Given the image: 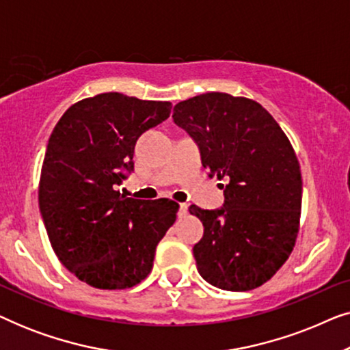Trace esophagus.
<instances>
[{
    "mask_svg": "<svg viewBox=\"0 0 350 350\" xmlns=\"http://www.w3.org/2000/svg\"><path fill=\"white\" fill-rule=\"evenodd\" d=\"M180 218H183L188 215V204H180Z\"/></svg>",
    "mask_w": 350,
    "mask_h": 350,
    "instance_id": "esophagus-1",
    "label": "esophagus"
}]
</instances>
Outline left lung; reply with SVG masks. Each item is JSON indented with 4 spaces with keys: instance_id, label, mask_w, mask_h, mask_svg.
<instances>
[{
    "instance_id": "1",
    "label": "left lung",
    "mask_w": 350,
    "mask_h": 350,
    "mask_svg": "<svg viewBox=\"0 0 350 350\" xmlns=\"http://www.w3.org/2000/svg\"><path fill=\"white\" fill-rule=\"evenodd\" d=\"M174 122L198 143L202 165L226 178L221 208L191 205L204 224L193 248L204 280L248 291L271 279L293 250L299 229V162L275 119L245 97L207 92L180 102Z\"/></svg>"
}]
</instances>
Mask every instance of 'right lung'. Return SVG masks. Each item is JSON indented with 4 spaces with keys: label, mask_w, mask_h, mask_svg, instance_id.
I'll return each instance as SVG.
<instances>
[{
    "label": "right lung",
    "mask_w": 350,
    "mask_h": 350,
    "mask_svg": "<svg viewBox=\"0 0 350 350\" xmlns=\"http://www.w3.org/2000/svg\"><path fill=\"white\" fill-rule=\"evenodd\" d=\"M170 102L119 92L71 105L51 133L40 180V210L62 265L100 290L140 284L180 205L116 191L133 170L138 137L170 116Z\"/></svg>",
    "instance_id": "1"
}]
</instances>
